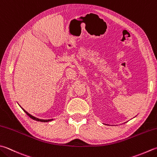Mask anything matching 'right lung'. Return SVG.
I'll use <instances>...</instances> for the list:
<instances>
[{
	"label": "right lung",
	"mask_w": 157,
	"mask_h": 157,
	"mask_svg": "<svg viewBox=\"0 0 157 157\" xmlns=\"http://www.w3.org/2000/svg\"><path fill=\"white\" fill-rule=\"evenodd\" d=\"M23 111L25 112V113H26V115H29V117H30L31 118H32L33 120H36V121H39V122H50V121H52V120H53L52 119H51V120H41V119H39V118H37V117H34V116H33V115H31V114H29L28 112H26L25 109H23Z\"/></svg>",
	"instance_id": "1"
}]
</instances>
